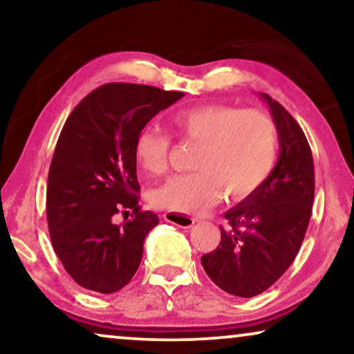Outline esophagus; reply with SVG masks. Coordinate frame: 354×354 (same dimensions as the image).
Returning a JSON list of instances; mask_svg holds the SVG:
<instances>
[{"label":"esophagus","instance_id":"esophagus-1","mask_svg":"<svg viewBox=\"0 0 354 354\" xmlns=\"http://www.w3.org/2000/svg\"><path fill=\"white\" fill-rule=\"evenodd\" d=\"M164 221L171 222V224H176L177 227H182V229H188L195 224V219L187 214H178V212H166L164 214Z\"/></svg>","mask_w":354,"mask_h":354}]
</instances>
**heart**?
<instances>
[{
	"mask_svg": "<svg viewBox=\"0 0 354 354\" xmlns=\"http://www.w3.org/2000/svg\"><path fill=\"white\" fill-rule=\"evenodd\" d=\"M172 125L183 140L200 143L195 169L169 178L149 195L151 205L176 212H200L214 206L224 190L245 198L272 174L279 154V132L269 114L227 104L180 109ZM171 137L159 129H143L135 140V159L145 172L167 171Z\"/></svg>",
	"mask_w": 354,
	"mask_h": 354,
	"instance_id": "obj_1",
	"label": "heart"
}]
</instances>
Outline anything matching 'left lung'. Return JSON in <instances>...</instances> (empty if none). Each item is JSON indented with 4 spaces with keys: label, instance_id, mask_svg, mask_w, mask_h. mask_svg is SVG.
<instances>
[{
    "label": "left lung",
    "instance_id": "8db88e82",
    "mask_svg": "<svg viewBox=\"0 0 354 354\" xmlns=\"http://www.w3.org/2000/svg\"><path fill=\"white\" fill-rule=\"evenodd\" d=\"M279 132L280 154L258 190L230 207L221 243L203 254L205 272L217 287L240 298L263 293L297 258L314 200V162L301 127L282 104L259 93Z\"/></svg>",
    "mask_w": 354,
    "mask_h": 354
}]
</instances>
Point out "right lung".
I'll use <instances>...</instances> for the list:
<instances>
[{"instance_id":"1","label":"right lung","mask_w":354,"mask_h":354,"mask_svg":"<svg viewBox=\"0 0 354 354\" xmlns=\"http://www.w3.org/2000/svg\"><path fill=\"white\" fill-rule=\"evenodd\" d=\"M182 91L106 84L67 118L48 174L46 217L55 253L80 287L114 293L137 272L143 241L159 224L138 206L137 135ZM119 210L133 216L114 225Z\"/></svg>"}]
</instances>
